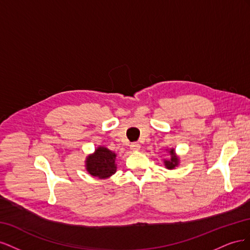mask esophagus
Returning a JSON list of instances; mask_svg holds the SVG:
<instances>
[{"mask_svg":"<svg viewBox=\"0 0 250 250\" xmlns=\"http://www.w3.org/2000/svg\"><path fill=\"white\" fill-rule=\"evenodd\" d=\"M140 148H141V146H140L139 143H132L131 145H130V149L132 151H139Z\"/></svg>","mask_w":250,"mask_h":250,"instance_id":"34e87169","label":"esophagus"}]
</instances>
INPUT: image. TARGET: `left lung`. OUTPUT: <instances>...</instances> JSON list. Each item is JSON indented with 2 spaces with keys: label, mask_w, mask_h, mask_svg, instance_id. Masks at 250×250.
Instances as JSON below:
<instances>
[{
  "label": "left lung",
  "mask_w": 250,
  "mask_h": 250,
  "mask_svg": "<svg viewBox=\"0 0 250 250\" xmlns=\"http://www.w3.org/2000/svg\"><path fill=\"white\" fill-rule=\"evenodd\" d=\"M169 153H170V158L169 160H165V166H166V168L167 169H170V170H172V169H174L175 167H177L178 166V163H179V158H178V156L175 154V150L174 149H170L169 150Z\"/></svg>",
  "instance_id": "8db88e82"
}]
</instances>
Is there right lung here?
Instances as JSON below:
<instances>
[{"label":"right lung","instance_id":"1","mask_svg":"<svg viewBox=\"0 0 250 250\" xmlns=\"http://www.w3.org/2000/svg\"><path fill=\"white\" fill-rule=\"evenodd\" d=\"M116 156L117 154L106 147H98L93 154L86 157V171L94 177L108 178L117 171Z\"/></svg>","mask_w":250,"mask_h":250}]
</instances>
